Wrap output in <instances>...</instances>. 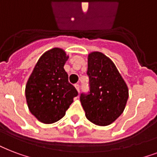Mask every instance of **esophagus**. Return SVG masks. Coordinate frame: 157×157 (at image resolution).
Here are the masks:
<instances>
[{"label": "esophagus", "mask_w": 157, "mask_h": 157, "mask_svg": "<svg viewBox=\"0 0 157 157\" xmlns=\"http://www.w3.org/2000/svg\"><path fill=\"white\" fill-rule=\"evenodd\" d=\"M75 88H76L77 91L80 92V86H79V84H76L75 85Z\"/></svg>", "instance_id": "34e87169"}]
</instances>
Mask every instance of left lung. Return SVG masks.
Segmentation results:
<instances>
[{
	"mask_svg": "<svg viewBox=\"0 0 157 157\" xmlns=\"http://www.w3.org/2000/svg\"><path fill=\"white\" fill-rule=\"evenodd\" d=\"M90 91L80 100L86 117L99 126H107L121 115L128 99V89L114 63L105 54L88 56Z\"/></svg>",
	"mask_w": 157,
	"mask_h": 157,
	"instance_id": "1",
	"label": "left lung"
}]
</instances>
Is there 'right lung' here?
<instances>
[{
	"label": "right lung",
	"instance_id": "obj_1",
	"mask_svg": "<svg viewBox=\"0 0 157 157\" xmlns=\"http://www.w3.org/2000/svg\"><path fill=\"white\" fill-rule=\"evenodd\" d=\"M68 56L55 48L42 55L29 76L25 96L29 111L39 121L52 124L66 114L73 98L78 95L69 83L64 64Z\"/></svg>",
	"mask_w": 157,
	"mask_h": 157
}]
</instances>
